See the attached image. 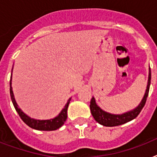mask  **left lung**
<instances>
[{"mask_svg": "<svg viewBox=\"0 0 157 157\" xmlns=\"http://www.w3.org/2000/svg\"><path fill=\"white\" fill-rule=\"evenodd\" d=\"M150 84H151V70L149 69L148 82H147V86L146 93L144 94V98L141 101L140 104L135 109L133 110V111H130V112H126V113H124V114L121 115L110 114L108 112L103 111L100 107H98V105L96 104L95 99L93 97V98H91L90 105L91 114H92V116H93L96 121L99 123L100 124H103L104 126H117V125H121V124H124L126 122L130 121H132L134 118H136L139 116V114L140 113L142 109H143V107H144V105L146 103L147 98L148 96Z\"/></svg>", "mask_w": 157, "mask_h": 157, "instance_id": "left-lung-1", "label": "left lung"}]
</instances>
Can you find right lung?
<instances>
[{
  "instance_id": "right-lung-1",
  "label": "right lung",
  "mask_w": 157,
  "mask_h": 157,
  "mask_svg": "<svg viewBox=\"0 0 157 157\" xmlns=\"http://www.w3.org/2000/svg\"><path fill=\"white\" fill-rule=\"evenodd\" d=\"M11 80H12V74H11L10 81V92L11 100H12V103H13V107L15 108L16 112H18V114L19 115L20 118L23 120V121L26 124H28V126L33 128V129H38V130L50 131V130H56L57 129H59L64 124V122L66 121L67 117V107H68L71 98H69L67 104L65 105L63 109L62 110V112L59 113V116L54 118V119L46 120V121H40V120L33 119V118H30L27 115L24 114L21 111L20 108L18 107L15 99H14V97H13L12 86H11Z\"/></svg>"
}]
</instances>
